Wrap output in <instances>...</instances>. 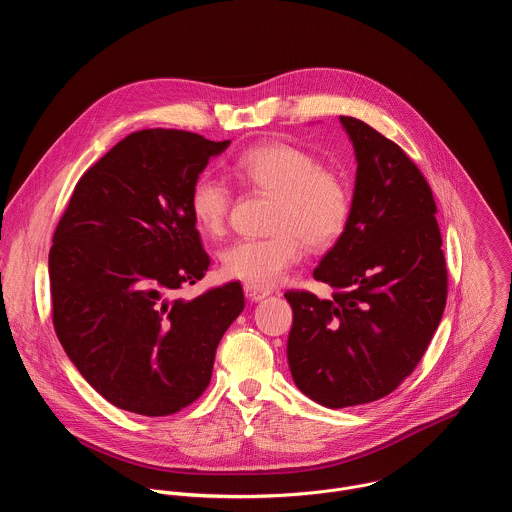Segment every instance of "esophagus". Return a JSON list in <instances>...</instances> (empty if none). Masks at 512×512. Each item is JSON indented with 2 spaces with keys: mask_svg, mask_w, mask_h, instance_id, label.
I'll use <instances>...</instances> for the list:
<instances>
[{
  "mask_svg": "<svg viewBox=\"0 0 512 512\" xmlns=\"http://www.w3.org/2000/svg\"><path fill=\"white\" fill-rule=\"evenodd\" d=\"M243 289H245V296L251 302H261V300H265L271 294L269 287H259V285H253V283H245Z\"/></svg>",
  "mask_w": 512,
  "mask_h": 512,
  "instance_id": "34e87169",
  "label": "esophagus"
}]
</instances>
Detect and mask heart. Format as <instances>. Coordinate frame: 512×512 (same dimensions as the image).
I'll list each match as a JSON object with an SVG mask.
<instances>
[{"label": "heart", "instance_id": "heart-1", "mask_svg": "<svg viewBox=\"0 0 512 512\" xmlns=\"http://www.w3.org/2000/svg\"><path fill=\"white\" fill-rule=\"evenodd\" d=\"M231 170L243 186L273 196L269 216L273 233L229 245L221 255L227 277L269 287L302 259L306 243L326 249L346 231L352 210L346 184L296 145L283 141L255 145L233 162ZM231 204L233 194L223 180L196 178L188 194L196 231L210 239L221 237Z\"/></svg>", "mask_w": 512, "mask_h": 512}]
</instances>
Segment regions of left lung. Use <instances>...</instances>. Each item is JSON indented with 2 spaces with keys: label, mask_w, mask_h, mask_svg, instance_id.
<instances>
[{
  "label": "left lung",
  "mask_w": 512,
  "mask_h": 512,
  "mask_svg": "<svg viewBox=\"0 0 512 512\" xmlns=\"http://www.w3.org/2000/svg\"><path fill=\"white\" fill-rule=\"evenodd\" d=\"M356 156L350 221L314 269L330 300L285 294L294 324L287 362L298 389L340 409L393 393L440 326L448 269L435 200L397 143L340 115Z\"/></svg>",
  "instance_id": "obj_1"
}]
</instances>
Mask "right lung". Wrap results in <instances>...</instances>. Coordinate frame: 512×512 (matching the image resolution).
Returning <instances> with one entry per match:
<instances>
[{
    "instance_id": "right-lung-1",
    "label": "right lung",
    "mask_w": 512,
    "mask_h": 512,
    "mask_svg": "<svg viewBox=\"0 0 512 512\" xmlns=\"http://www.w3.org/2000/svg\"><path fill=\"white\" fill-rule=\"evenodd\" d=\"M229 143L180 129L135 131L83 174L56 227L48 255L56 336L119 409L164 417L194 403L218 342L245 308L239 281L172 298L210 265L188 194Z\"/></svg>"
}]
</instances>
